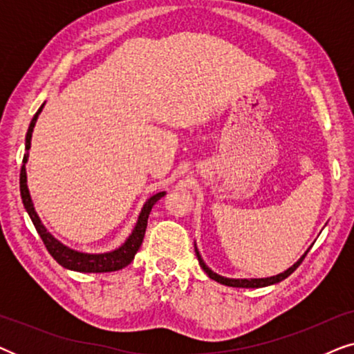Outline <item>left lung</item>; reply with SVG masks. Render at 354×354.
<instances>
[{"mask_svg":"<svg viewBox=\"0 0 354 354\" xmlns=\"http://www.w3.org/2000/svg\"><path fill=\"white\" fill-rule=\"evenodd\" d=\"M195 251H196V258H198V263H200V266L203 268V270L209 275V279L216 280V282H219L222 285H227V287H236V288H261V287H269V285H274V283H279L282 282L283 279H287L290 274L293 272L295 269L298 268L299 264H301V261L304 259V256L308 254V251L304 253L301 258H299L297 263H295L292 268H288L287 270H283V272H280L277 275H272V277H264V279H229V277H224V275H219L216 274L214 270H211L209 268H207L205 261H203L200 251H198L196 248V243H195Z\"/></svg>","mask_w":354,"mask_h":354,"instance_id":"8db88e82","label":"left lung"}]
</instances>
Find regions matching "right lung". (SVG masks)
<instances>
[{
    "instance_id": "obj_1",
    "label": "right lung",
    "mask_w": 354,
    "mask_h": 354,
    "mask_svg": "<svg viewBox=\"0 0 354 354\" xmlns=\"http://www.w3.org/2000/svg\"><path fill=\"white\" fill-rule=\"evenodd\" d=\"M43 106H45V103L40 106V109H38L37 114L33 115L32 122H30V125H28L27 135H26V151L27 153L24 154L22 169H21V196H22L24 207H26L28 216H30L33 225H35L38 235L41 236L46 250L50 251V254L56 259L57 264L62 266V268H66L69 270H75V272H114V270L122 269V268H125V266H129L130 263H132L138 248L142 246L151 207L156 205V201H159L164 195H166V192H159V193H156V195L149 196L148 200L145 201V205L142 207V211H140V216L137 219V224H135V227H133L132 234L125 239V241L119 246V248H115L113 251H106V253H84V251H77L74 248H69V246L57 240L55 235H51V232H48L46 227L43 225L41 219L38 217L37 211H35V206H33L30 192H28V187H27L26 164L28 161V149H30L33 127H35L38 115H40V113L43 111Z\"/></svg>"
}]
</instances>
